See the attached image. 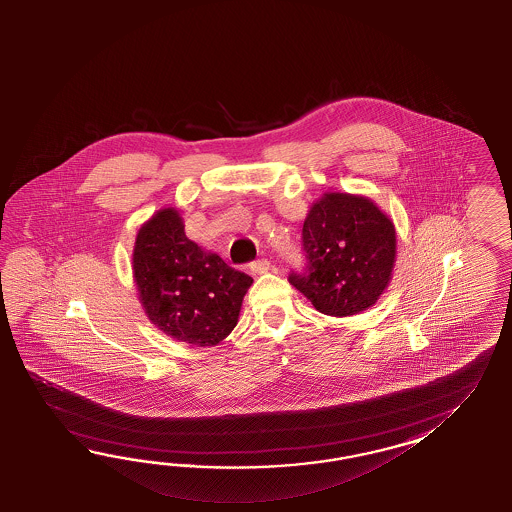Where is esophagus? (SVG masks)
Segmentation results:
<instances>
[{
  "instance_id": "1",
  "label": "esophagus",
  "mask_w": 512,
  "mask_h": 512,
  "mask_svg": "<svg viewBox=\"0 0 512 512\" xmlns=\"http://www.w3.org/2000/svg\"><path fill=\"white\" fill-rule=\"evenodd\" d=\"M251 270H253L255 274H268V272L272 270V263H270L268 259H259V261H255V263L251 264Z\"/></svg>"
}]
</instances>
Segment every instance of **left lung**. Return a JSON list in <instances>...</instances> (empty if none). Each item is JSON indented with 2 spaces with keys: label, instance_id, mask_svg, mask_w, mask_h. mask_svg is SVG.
<instances>
[{
  "label": "left lung",
  "instance_id": "obj_1",
  "mask_svg": "<svg viewBox=\"0 0 512 512\" xmlns=\"http://www.w3.org/2000/svg\"><path fill=\"white\" fill-rule=\"evenodd\" d=\"M302 242L308 272L291 274L289 283L315 310L349 317L385 293L396 263V229L372 199L325 193L311 204Z\"/></svg>",
  "mask_w": 512,
  "mask_h": 512
}]
</instances>
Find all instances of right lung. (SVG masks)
I'll list each match as a JSON object with an SVG mask.
<instances>
[{
  "mask_svg": "<svg viewBox=\"0 0 512 512\" xmlns=\"http://www.w3.org/2000/svg\"><path fill=\"white\" fill-rule=\"evenodd\" d=\"M133 278L146 317L163 334L214 347L238 323L253 279L189 240L176 208H161L137 233Z\"/></svg>",
  "mask_w": 512,
  "mask_h": 512,
  "instance_id": "1",
  "label": "right lung"
}]
</instances>
